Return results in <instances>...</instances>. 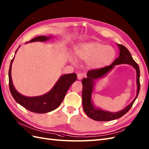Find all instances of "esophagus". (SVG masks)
<instances>
[{"label": "esophagus", "mask_w": 149, "mask_h": 149, "mask_svg": "<svg viewBox=\"0 0 149 149\" xmlns=\"http://www.w3.org/2000/svg\"><path fill=\"white\" fill-rule=\"evenodd\" d=\"M85 74H83V73H81V72H80V73H78V74L77 78H78V79H79V80H80V79H81L83 77H85Z\"/></svg>", "instance_id": "34e87169"}]
</instances>
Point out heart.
I'll use <instances>...</instances> for the list:
<instances>
[{
  "label": "heart",
  "mask_w": 149,
  "mask_h": 149,
  "mask_svg": "<svg viewBox=\"0 0 149 149\" xmlns=\"http://www.w3.org/2000/svg\"><path fill=\"white\" fill-rule=\"evenodd\" d=\"M75 55L79 60L88 61L90 68L99 70L110 65L116 56V51L113 47L98 42L81 43L76 47ZM72 63L74 60L70 59Z\"/></svg>",
  "instance_id": "obj_1"
}]
</instances>
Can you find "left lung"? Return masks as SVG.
Returning a JSON list of instances; mask_svg holds the SVG:
<instances>
[{
    "label": "left lung",
    "instance_id": "left-lung-1",
    "mask_svg": "<svg viewBox=\"0 0 149 149\" xmlns=\"http://www.w3.org/2000/svg\"><path fill=\"white\" fill-rule=\"evenodd\" d=\"M117 45L119 49V56L118 58H116L109 66L99 69V70L88 71L86 75L87 78H83L82 80V102L83 110L89 118L95 121H108L122 117L131 109L140 91V69L139 65L133 60L130 51L124 45L118 44V43ZM121 63H128L131 65L136 70L137 90V95L135 99L128 106L125 107L123 110L116 113L104 111L102 109L95 107L91 100V96L96 80L105 76L107 74L113 69L115 65Z\"/></svg>",
    "mask_w": 149,
    "mask_h": 149
}]
</instances>
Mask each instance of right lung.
I'll list each match as a JSON object with an SVG mask.
<instances>
[{"mask_svg":"<svg viewBox=\"0 0 149 149\" xmlns=\"http://www.w3.org/2000/svg\"><path fill=\"white\" fill-rule=\"evenodd\" d=\"M52 37V36H47V37L39 36L33 38L28 42H26V43L34 42H46ZM17 50V49L16 50L15 54ZM14 59V57L10 62L9 70L10 92L14 100L18 104L31 112L43 114L55 110L62 103L69 88L77 79L76 73L64 74L59 78L56 84L49 92L40 96H24L18 92L13 85L11 78V68Z\"/></svg>","mask_w":149,"mask_h":149,"instance_id":"obj_1","label":"right lung"}]
</instances>
